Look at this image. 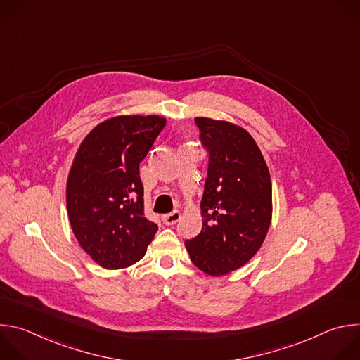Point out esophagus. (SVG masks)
Returning <instances> with one entry per match:
<instances>
[{"mask_svg": "<svg viewBox=\"0 0 360 360\" xmlns=\"http://www.w3.org/2000/svg\"><path fill=\"white\" fill-rule=\"evenodd\" d=\"M179 219H181L179 211H174V212L167 214V215L162 217V222H164L165 225H168V226H169V225H175Z\"/></svg>", "mask_w": 360, "mask_h": 360, "instance_id": "34e87169", "label": "esophagus"}]
</instances>
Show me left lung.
<instances>
[{
    "label": "left lung",
    "mask_w": 360,
    "mask_h": 360,
    "mask_svg": "<svg viewBox=\"0 0 360 360\" xmlns=\"http://www.w3.org/2000/svg\"><path fill=\"white\" fill-rule=\"evenodd\" d=\"M210 153L200 200L202 231L185 248L195 266L211 276L243 266L262 246L272 219V182L259 146L243 128L195 118Z\"/></svg>",
    "instance_id": "obj_1"
}]
</instances>
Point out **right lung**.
<instances>
[{
    "label": "right lung",
    "mask_w": 360,
    "mask_h": 360,
    "mask_svg": "<svg viewBox=\"0 0 360 360\" xmlns=\"http://www.w3.org/2000/svg\"><path fill=\"white\" fill-rule=\"evenodd\" d=\"M158 115H121L81 142L67 182V210L81 248L105 269L143 258L158 225L143 215L139 164L164 129Z\"/></svg>",
    "instance_id": "right-lung-1"
}]
</instances>
